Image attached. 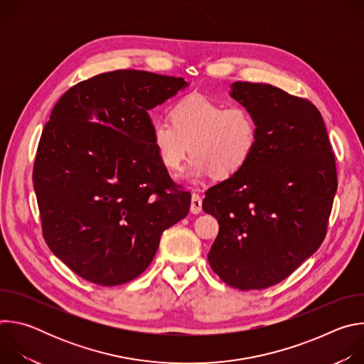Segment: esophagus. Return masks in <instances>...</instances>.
<instances>
[{
	"instance_id": "1",
	"label": "esophagus",
	"mask_w": 364,
	"mask_h": 364,
	"mask_svg": "<svg viewBox=\"0 0 364 364\" xmlns=\"http://www.w3.org/2000/svg\"><path fill=\"white\" fill-rule=\"evenodd\" d=\"M190 212L193 215L201 213V198L198 194H191V205H190Z\"/></svg>"
}]
</instances>
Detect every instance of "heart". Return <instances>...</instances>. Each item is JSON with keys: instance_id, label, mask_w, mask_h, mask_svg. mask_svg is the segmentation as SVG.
Listing matches in <instances>:
<instances>
[{"instance_id": "1", "label": "heart", "mask_w": 364, "mask_h": 364, "mask_svg": "<svg viewBox=\"0 0 364 364\" xmlns=\"http://www.w3.org/2000/svg\"><path fill=\"white\" fill-rule=\"evenodd\" d=\"M170 121L152 125V145L171 173L181 168L190 152L193 161L186 177L191 181L235 177L250 161L259 139L257 121L247 108H226L200 95L181 99Z\"/></svg>"}]
</instances>
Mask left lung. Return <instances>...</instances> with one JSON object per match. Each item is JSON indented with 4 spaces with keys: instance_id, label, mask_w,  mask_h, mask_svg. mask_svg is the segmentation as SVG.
<instances>
[{
    "instance_id": "obj_1",
    "label": "left lung",
    "mask_w": 364,
    "mask_h": 364,
    "mask_svg": "<svg viewBox=\"0 0 364 364\" xmlns=\"http://www.w3.org/2000/svg\"><path fill=\"white\" fill-rule=\"evenodd\" d=\"M230 96L257 121L246 167L205 191L219 222L207 259L237 289H265L289 277L323 243L337 191L336 160L320 111L265 83L235 82Z\"/></svg>"
}]
</instances>
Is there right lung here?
I'll list each match as a JSON object with an SVG mask.
<instances>
[{"instance_id":"right-lung-1","label":"right lung","mask_w":364,"mask_h":364,"mask_svg":"<svg viewBox=\"0 0 364 364\" xmlns=\"http://www.w3.org/2000/svg\"><path fill=\"white\" fill-rule=\"evenodd\" d=\"M187 86L183 77L115 70L75 85L51 111L34 191L47 246L83 279L132 281L163 232L187 216L191 196L161 164L148 115Z\"/></svg>"}]
</instances>
